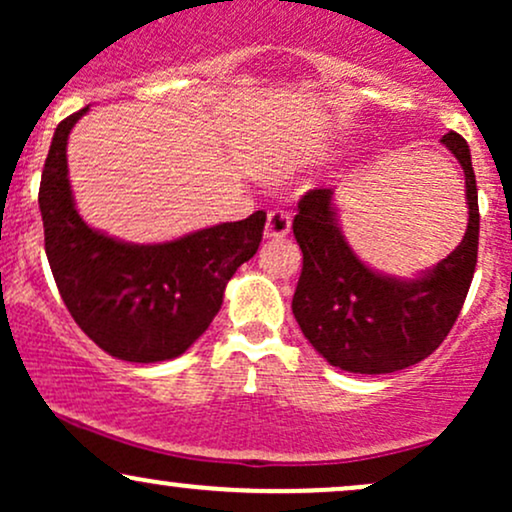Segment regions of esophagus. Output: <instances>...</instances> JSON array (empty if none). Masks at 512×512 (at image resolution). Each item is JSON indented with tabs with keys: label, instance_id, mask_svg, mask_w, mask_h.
I'll use <instances>...</instances> for the list:
<instances>
[{
	"label": "esophagus",
	"instance_id": "34e87169",
	"mask_svg": "<svg viewBox=\"0 0 512 512\" xmlns=\"http://www.w3.org/2000/svg\"><path fill=\"white\" fill-rule=\"evenodd\" d=\"M289 231H291V216L281 209L269 211L267 226H264L267 238H284V236H289Z\"/></svg>",
	"mask_w": 512,
	"mask_h": 512
}]
</instances>
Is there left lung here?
Segmentation results:
<instances>
[{
    "instance_id": "obj_1",
    "label": "left lung",
    "mask_w": 512,
    "mask_h": 512,
    "mask_svg": "<svg viewBox=\"0 0 512 512\" xmlns=\"http://www.w3.org/2000/svg\"><path fill=\"white\" fill-rule=\"evenodd\" d=\"M464 170L469 223L462 243L416 279L370 269L346 243L334 192H305L293 219L303 272L293 315L327 363L349 373H395L424 361L443 344L460 315L479 248V202L469 146L457 132L440 139Z\"/></svg>"
}]
</instances>
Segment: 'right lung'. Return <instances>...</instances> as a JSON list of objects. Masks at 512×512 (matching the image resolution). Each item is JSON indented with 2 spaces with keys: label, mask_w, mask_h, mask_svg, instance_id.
Returning <instances> with one entry per match:
<instances>
[{
  "label": "right lung",
  "mask_w": 512,
  "mask_h": 512,
  "mask_svg": "<svg viewBox=\"0 0 512 512\" xmlns=\"http://www.w3.org/2000/svg\"><path fill=\"white\" fill-rule=\"evenodd\" d=\"M86 110L57 125L40 178L52 276L76 325L103 351L129 363L168 361L207 332L231 276L260 248L267 214L156 245L96 231L76 211L67 178V139Z\"/></svg>",
  "instance_id": "1"
}]
</instances>
